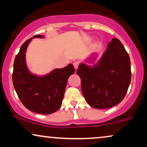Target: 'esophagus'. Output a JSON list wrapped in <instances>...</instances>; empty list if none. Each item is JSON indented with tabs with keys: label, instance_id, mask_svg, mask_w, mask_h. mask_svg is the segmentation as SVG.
I'll return each instance as SVG.
<instances>
[{
	"label": "esophagus",
	"instance_id": "esophagus-1",
	"mask_svg": "<svg viewBox=\"0 0 147 147\" xmlns=\"http://www.w3.org/2000/svg\"><path fill=\"white\" fill-rule=\"evenodd\" d=\"M79 64V61H74V62H73V66H74V67H75V69L78 68Z\"/></svg>",
	"mask_w": 147,
	"mask_h": 147
}]
</instances>
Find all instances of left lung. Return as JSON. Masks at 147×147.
Returning <instances> with one entry per match:
<instances>
[{"label": "left lung", "mask_w": 147, "mask_h": 147, "mask_svg": "<svg viewBox=\"0 0 147 147\" xmlns=\"http://www.w3.org/2000/svg\"><path fill=\"white\" fill-rule=\"evenodd\" d=\"M94 59L89 58L88 61ZM77 73L86 102L96 109L109 108L121 102L127 94L131 77L129 56L114 38L98 62L92 66L80 63Z\"/></svg>", "instance_id": "left-lung-1"}]
</instances>
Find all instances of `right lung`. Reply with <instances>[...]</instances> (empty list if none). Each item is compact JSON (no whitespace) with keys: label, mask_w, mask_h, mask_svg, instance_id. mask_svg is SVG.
I'll return each mask as SVG.
<instances>
[{"label":"right lung","mask_w":147,"mask_h":147,"mask_svg":"<svg viewBox=\"0 0 147 147\" xmlns=\"http://www.w3.org/2000/svg\"><path fill=\"white\" fill-rule=\"evenodd\" d=\"M35 38H43L44 35H34L21 46L14 60L12 80L18 98L26 108L38 114H50L61 107L68 77L75 70L70 63L44 76L31 73L26 66L25 53L30 42Z\"/></svg>","instance_id":"right-lung-1"}]
</instances>
